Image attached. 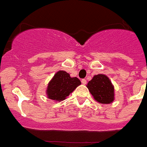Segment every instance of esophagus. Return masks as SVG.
I'll return each instance as SVG.
<instances>
[{"label": "esophagus", "mask_w": 147, "mask_h": 147, "mask_svg": "<svg viewBox=\"0 0 147 147\" xmlns=\"http://www.w3.org/2000/svg\"><path fill=\"white\" fill-rule=\"evenodd\" d=\"M81 83L83 84L84 85H85V84H87V80H86V79H82V80H81Z\"/></svg>", "instance_id": "esophagus-1"}]
</instances>
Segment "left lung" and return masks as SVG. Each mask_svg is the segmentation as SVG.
<instances>
[{
    "mask_svg": "<svg viewBox=\"0 0 147 147\" xmlns=\"http://www.w3.org/2000/svg\"><path fill=\"white\" fill-rule=\"evenodd\" d=\"M94 99L102 104H110L114 100V87L108 76H94L87 85Z\"/></svg>",
    "mask_w": 147,
    "mask_h": 147,
    "instance_id": "1",
    "label": "left lung"
}]
</instances>
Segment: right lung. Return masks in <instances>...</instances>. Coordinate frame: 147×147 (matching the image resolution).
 Listing matches in <instances>:
<instances>
[{"mask_svg":"<svg viewBox=\"0 0 147 147\" xmlns=\"http://www.w3.org/2000/svg\"><path fill=\"white\" fill-rule=\"evenodd\" d=\"M81 84L78 78H71L69 74L63 70L58 71L49 81L46 94L51 100L60 102L66 99Z\"/></svg>","mask_w":147,"mask_h":147,"instance_id":"add662e5","label":"right lung"}]
</instances>
